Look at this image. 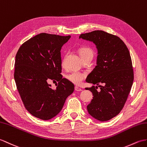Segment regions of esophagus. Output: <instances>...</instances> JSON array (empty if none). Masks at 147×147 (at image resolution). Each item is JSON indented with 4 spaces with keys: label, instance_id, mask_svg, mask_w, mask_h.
<instances>
[{
    "label": "esophagus",
    "instance_id": "obj_1",
    "mask_svg": "<svg viewBox=\"0 0 147 147\" xmlns=\"http://www.w3.org/2000/svg\"><path fill=\"white\" fill-rule=\"evenodd\" d=\"M74 89H75V91H82V89H81L80 88L78 87V86H75Z\"/></svg>",
    "mask_w": 147,
    "mask_h": 147
}]
</instances>
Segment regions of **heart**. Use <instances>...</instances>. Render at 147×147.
Returning a JSON list of instances; mask_svg holds the SVG:
<instances>
[{
	"instance_id": "obj_1",
	"label": "heart",
	"mask_w": 147,
	"mask_h": 147,
	"mask_svg": "<svg viewBox=\"0 0 147 147\" xmlns=\"http://www.w3.org/2000/svg\"><path fill=\"white\" fill-rule=\"evenodd\" d=\"M79 52L81 57L87 55L93 56V51L90 48H89V47H82V48L80 49ZM62 64L63 65L64 64V61L62 62ZM85 76H86V75H85L84 73L78 72V71H74V72L67 74L66 76V78L68 80L72 82L73 83L75 84H79L81 83V81L84 80Z\"/></svg>"
}]
</instances>
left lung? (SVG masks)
<instances>
[{
    "instance_id": "obj_1",
    "label": "left lung",
    "mask_w": 147,
    "mask_h": 147,
    "mask_svg": "<svg viewBox=\"0 0 147 147\" xmlns=\"http://www.w3.org/2000/svg\"><path fill=\"white\" fill-rule=\"evenodd\" d=\"M81 38L93 42L98 51L96 66L86 81L100 87V91L94 86L85 88L93 96L87 106L88 113L99 121H108L119 114L130 92L134 78L130 54L120 37L103 30L82 34Z\"/></svg>"
}]
</instances>
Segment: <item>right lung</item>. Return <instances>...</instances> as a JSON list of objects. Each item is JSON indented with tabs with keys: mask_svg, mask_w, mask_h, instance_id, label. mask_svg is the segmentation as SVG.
<instances>
[{
	"mask_svg": "<svg viewBox=\"0 0 147 147\" xmlns=\"http://www.w3.org/2000/svg\"><path fill=\"white\" fill-rule=\"evenodd\" d=\"M71 36L40 33L27 40L16 56L14 80L26 110L34 117L49 120L62 110L74 84L61 74V49ZM58 81L55 90L47 81Z\"/></svg>",
	"mask_w": 147,
	"mask_h": 147,
	"instance_id": "obj_1",
	"label": "right lung"
}]
</instances>
